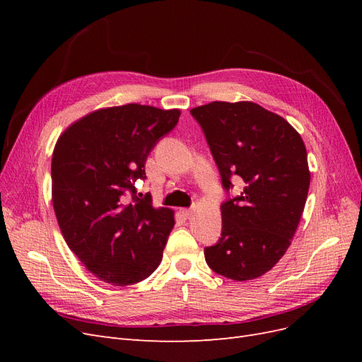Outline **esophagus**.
<instances>
[{"label": "esophagus", "mask_w": 362, "mask_h": 362, "mask_svg": "<svg viewBox=\"0 0 362 362\" xmlns=\"http://www.w3.org/2000/svg\"><path fill=\"white\" fill-rule=\"evenodd\" d=\"M181 213H182V216H185V217H190V216L193 214V208H182Z\"/></svg>", "instance_id": "1"}]
</instances>
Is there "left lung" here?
Masks as SVG:
<instances>
[{
  "label": "left lung",
  "instance_id": "1",
  "mask_svg": "<svg viewBox=\"0 0 362 362\" xmlns=\"http://www.w3.org/2000/svg\"><path fill=\"white\" fill-rule=\"evenodd\" d=\"M204 129L225 190L243 180L240 196L222 204V237L205 247L218 275L250 281L284 257L298 229L311 173L300 134L282 116L250 101H214L190 110Z\"/></svg>",
  "mask_w": 362,
  "mask_h": 362
}]
</instances>
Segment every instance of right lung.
Returning a JSON list of instances; mask_svg holds the SVG:
<instances>
[{"label": "right lung", "instance_id": "1", "mask_svg": "<svg viewBox=\"0 0 362 362\" xmlns=\"http://www.w3.org/2000/svg\"><path fill=\"white\" fill-rule=\"evenodd\" d=\"M178 108L105 107L75 120L54 146L52 205L64 242L92 275L124 287L146 279L175 225L170 208L139 198L145 163L178 124Z\"/></svg>", "mask_w": 362, "mask_h": 362}]
</instances>
